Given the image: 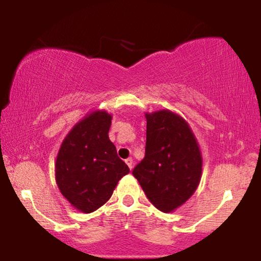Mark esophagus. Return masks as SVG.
Returning a JSON list of instances; mask_svg holds the SVG:
<instances>
[{"mask_svg": "<svg viewBox=\"0 0 261 261\" xmlns=\"http://www.w3.org/2000/svg\"><path fill=\"white\" fill-rule=\"evenodd\" d=\"M126 164H127L128 167H129L130 170L133 169V159H132V158H128V159H126Z\"/></svg>", "mask_w": 261, "mask_h": 261, "instance_id": "1", "label": "esophagus"}]
</instances>
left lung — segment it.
<instances>
[{
  "instance_id": "obj_1",
  "label": "left lung",
  "mask_w": 261,
  "mask_h": 261,
  "mask_svg": "<svg viewBox=\"0 0 261 261\" xmlns=\"http://www.w3.org/2000/svg\"><path fill=\"white\" fill-rule=\"evenodd\" d=\"M145 158L133 174L149 202L172 213L194 195L202 177L199 145L188 121L169 109L146 113Z\"/></svg>"
}]
</instances>
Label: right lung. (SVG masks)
<instances>
[{
	"instance_id": "add662e5",
	"label": "right lung",
	"mask_w": 261,
	"mask_h": 261,
	"mask_svg": "<svg viewBox=\"0 0 261 261\" xmlns=\"http://www.w3.org/2000/svg\"><path fill=\"white\" fill-rule=\"evenodd\" d=\"M113 115L94 110L74 124L60 145L56 159V183L74 209L89 214L112 197L128 166L109 140Z\"/></svg>"
}]
</instances>
